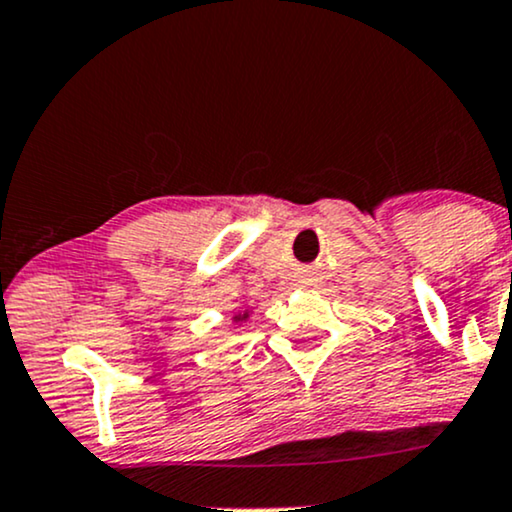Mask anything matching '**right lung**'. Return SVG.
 <instances>
[{
  "label": "right lung",
  "instance_id": "1",
  "mask_svg": "<svg viewBox=\"0 0 512 512\" xmlns=\"http://www.w3.org/2000/svg\"><path fill=\"white\" fill-rule=\"evenodd\" d=\"M248 317H250V310L238 312V315H233V324H243V322H248Z\"/></svg>",
  "mask_w": 512,
  "mask_h": 512
}]
</instances>
